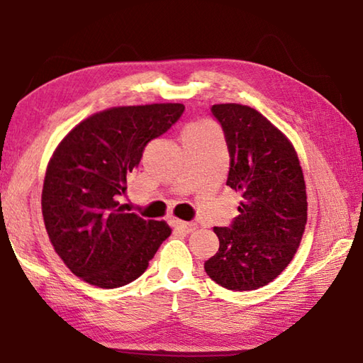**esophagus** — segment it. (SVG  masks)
Listing matches in <instances>:
<instances>
[{
    "label": "esophagus",
    "instance_id": "34e87169",
    "mask_svg": "<svg viewBox=\"0 0 363 363\" xmlns=\"http://www.w3.org/2000/svg\"><path fill=\"white\" fill-rule=\"evenodd\" d=\"M174 226H176V229H179L181 233H184V234H190V233H194V230L198 228V225H195V223L179 221V220H176V221H174Z\"/></svg>",
    "mask_w": 363,
    "mask_h": 363
}]
</instances>
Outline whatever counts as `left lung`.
<instances>
[{"instance_id": "1", "label": "left lung", "mask_w": 363, "mask_h": 363, "mask_svg": "<svg viewBox=\"0 0 363 363\" xmlns=\"http://www.w3.org/2000/svg\"><path fill=\"white\" fill-rule=\"evenodd\" d=\"M211 112L229 151L226 186L240 191L242 201L228 228H213L220 248L204 269L228 290H256L284 272L303 238V169L289 138L256 109L215 104Z\"/></svg>"}]
</instances>
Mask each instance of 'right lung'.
<instances>
[{
    "label": "right lung",
    "mask_w": 363,
    "mask_h": 363,
    "mask_svg": "<svg viewBox=\"0 0 363 363\" xmlns=\"http://www.w3.org/2000/svg\"><path fill=\"white\" fill-rule=\"evenodd\" d=\"M182 104L112 107L67 134L46 168L42 213L64 264L86 282L117 289L140 277L162 242L165 221L126 213L120 198L145 146L172 128Z\"/></svg>",
    "instance_id": "right-lung-1"
}]
</instances>
